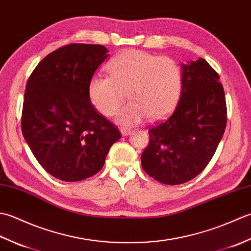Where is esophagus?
I'll use <instances>...</instances> for the list:
<instances>
[{"label":"esophagus","instance_id":"34e87169","mask_svg":"<svg viewBox=\"0 0 251 251\" xmlns=\"http://www.w3.org/2000/svg\"><path fill=\"white\" fill-rule=\"evenodd\" d=\"M120 130H121V134L123 136H128L130 134V131H131L130 128H121Z\"/></svg>","mask_w":251,"mask_h":251}]
</instances>
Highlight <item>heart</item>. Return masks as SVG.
<instances>
[{
  "mask_svg": "<svg viewBox=\"0 0 251 251\" xmlns=\"http://www.w3.org/2000/svg\"><path fill=\"white\" fill-rule=\"evenodd\" d=\"M110 76L97 75L90 79V102L101 114L113 115L125 99L130 101L117 112L115 120L123 126L137 125L148 117L162 119L178 102L182 90V74L170 57L127 50L106 66Z\"/></svg>",
  "mask_w": 251,
  "mask_h": 251,
  "instance_id": "obj_1",
  "label": "heart"
}]
</instances>
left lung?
Here are the masks:
<instances>
[{"label":"left lung","instance_id":"1","mask_svg":"<svg viewBox=\"0 0 251 251\" xmlns=\"http://www.w3.org/2000/svg\"><path fill=\"white\" fill-rule=\"evenodd\" d=\"M182 90L174 113L149 130L141 166L164 184L195 178L210 162L226 126L225 90L205 59L181 63Z\"/></svg>","mask_w":251,"mask_h":251}]
</instances>
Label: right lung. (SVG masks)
Masks as SVG:
<instances>
[{"label": "right lung", "mask_w": 251, "mask_h": 251, "mask_svg": "<svg viewBox=\"0 0 251 251\" xmlns=\"http://www.w3.org/2000/svg\"><path fill=\"white\" fill-rule=\"evenodd\" d=\"M102 45L70 44L47 55L25 86L21 130L50 175L76 182L97 174L121 138L90 103L88 85L108 58Z\"/></svg>", "instance_id": "obj_1"}]
</instances>
